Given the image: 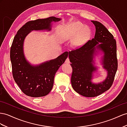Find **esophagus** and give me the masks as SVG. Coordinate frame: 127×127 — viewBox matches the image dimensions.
<instances>
[{
    "label": "esophagus",
    "mask_w": 127,
    "mask_h": 127,
    "mask_svg": "<svg viewBox=\"0 0 127 127\" xmlns=\"http://www.w3.org/2000/svg\"><path fill=\"white\" fill-rule=\"evenodd\" d=\"M65 63H67V64H70V60H69V58H66V60H65Z\"/></svg>",
    "instance_id": "obj_1"
}]
</instances>
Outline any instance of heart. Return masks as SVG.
Masks as SVG:
<instances>
[{
    "label": "heart",
    "instance_id": "1",
    "mask_svg": "<svg viewBox=\"0 0 127 127\" xmlns=\"http://www.w3.org/2000/svg\"><path fill=\"white\" fill-rule=\"evenodd\" d=\"M90 35L91 31L89 27L84 26L79 22H75L64 29L59 35V40L64 42L74 38L73 45L77 47L88 40Z\"/></svg>",
    "mask_w": 127,
    "mask_h": 127
}]
</instances>
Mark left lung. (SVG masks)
<instances>
[{
	"mask_svg": "<svg viewBox=\"0 0 127 127\" xmlns=\"http://www.w3.org/2000/svg\"><path fill=\"white\" fill-rule=\"evenodd\" d=\"M91 21L95 27V37L81 47L69 52L70 65L72 67L71 85L76 92L86 97L96 96L108 90L118 69L116 40L101 23ZM100 50L104 53L102 64L107 71V76L102 82L95 84L92 79L97 68L94 66L93 58Z\"/></svg>",
	"mask_w": 127,
	"mask_h": 127,
	"instance_id": "obj_1",
	"label": "left lung"
}]
</instances>
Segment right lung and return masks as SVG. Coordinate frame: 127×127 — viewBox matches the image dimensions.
I'll list each match as a JSON object with an SVG mask.
<instances>
[{
  "label": "right lung",
  "instance_id": "1",
  "mask_svg": "<svg viewBox=\"0 0 127 127\" xmlns=\"http://www.w3.org/2000/svg\"><path fill=\"white\" fill-rule=\"evenodd\" d=\"M61 20L60 18L51 17L28 21L18 31L14 37L10 50L13 76L22 92L29 96L41 97L49 93L53 89L55 74L64 63L69 53L65 51L55 59L34 66L25 57V38L32 31H50L51 22Z\"/></svg>",
  "mask_w": 127,
  "mask_h": 127
}]
</instances>
